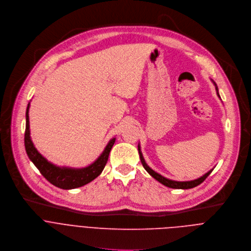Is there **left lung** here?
I'll list each match as a JSON object with an SVG mask.
<instances>
[{
    "instance_id": "obj_1",
    "label": "left lung",
    "mask_w": 251,
    "mask_h": 251,
    "mask_svg": "<svg viewBox=\"0 0 251 251\" xmlns=\"http://www.w3.org/2000/svg\"><path fill=\"white\" fill-rule=\"evenodd\" d=\"M211 80H212L213 84H214L215 87H216V91H217L218 97L221 99L220 94H219V89H218V86H217L216 82H215L213 79H211ZM221 100H222V99H221ZM138 153H139V158H140L141 164H142V166L144 167V169L148 172V174H149L150 176H152L155 180H157V181H158L159 183H161L162 185H164V186H166V187H169V188H172V189H191V188H194V187H196V186L201 184V183L212 173V171L214 170V168L211 169V170L208 171L206 174H204L203 176H201L200 178H197V179H195V180H191V181H174V180L168 179V178H166V177L160 175L159 173L155 172L153 169H151V168H150V167L147 165V163L145 162L144 157H143V155H142V152H141V149H140L139 143H138Z\"/></svg>"
}]
</instances>
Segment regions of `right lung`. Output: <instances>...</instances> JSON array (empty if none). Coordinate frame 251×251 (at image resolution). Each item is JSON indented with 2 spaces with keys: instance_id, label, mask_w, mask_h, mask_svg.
<instances>
[{
  "instance_id": "right-lung-1",
  "label": "right lung",
  "mask_w": 251,
  "mask_h": 251,
  "mask_svg": "<svg viewBox=\"0 0 251 251\" xmlns=\"http://www.w3.org/2000/svg\"><path fill=\"white\" fill-rule=\"evenodd\" d=\"M29 105L28 103L25 113V151L30 159V161L39 170L42 176L52 185L64 189L71 190L75 188L82 187L94 179H96L101 174L108 162L109 154L111 149L116 141V137L110 139L106 145L104 151L101 153L93 163L86 167L74 168L66 166H57L50 161H48L44 156H42L38 150L35 148L31 137L29 129Z\"/></svg>"
}]
</instances>
